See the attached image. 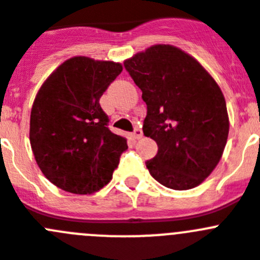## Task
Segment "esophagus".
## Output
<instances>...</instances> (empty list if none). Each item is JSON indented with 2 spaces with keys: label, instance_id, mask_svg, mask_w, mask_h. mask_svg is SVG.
Returning a JSON list of instances; mask_svg holds the SVG:
<instances>
[{
  "label": "esophagus",
  "instance_id": "obj_1",
  "mask_svg": "<svg viewBox=\"0 0 260 260\" xmlns=\"http://www.w3.org/2000/svg\"><path fill=\"white\" fill-rule=\"evenodd\" d=\"M133 139L136 140H140L142 137V131L140 129V128H136L135 131H133Z\"/></svg>",
  "mask_w": 260,
  "mask_h": 260
}]
</instances>
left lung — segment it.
<instances>
[{
	"mask_svg": "<svg viewBox=\"0 0 260 260\" xmlns=\"http://www.w3.org/2000/svg\"><path fill=\"white\" fill-rule=\"evenodd\" d=\"M147 106L144 135L158 145L147 160L151 176L175 190L205 181L225 147V98L211 75L190 54L158 44L124 60Z\"/></svg>",
	"mask_w": 260,
	"mask_h": 260,
	"instance_id": "left-lung-1",
	"label": "left lung"
}]
</instances>
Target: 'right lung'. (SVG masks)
<instances>
[{
	"label": "right lung",
	"mask_w": 260,
	"mask_h": 260,
	"mask_svg": "<svg viewBox=\"0 0 260 260\" xmlns=\"http://www.w3.org/2000/svg\"><path fill=\"white\" fill-rule=\"evenodd\" d=\"M123 66L113 60L72 57L58 66L37 92L29 141L37 166L55 186L92 194L113 179L127 139L107 127L100 98Z\"/></svg>",
	"instance_id": "add662e5"
}]
</instances>
